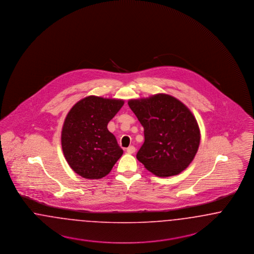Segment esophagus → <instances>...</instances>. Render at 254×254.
Here are the masks:
<instances>
[{
    "label": "esophagus",
    "instance_id": "34e87169",
    "mask_svg": "<svg viewBox=\"0 0 254 254\" xmlns=\"http://www.w3.org/2000/svg\"><path fill=\"white\" fill-rule=\"evenodd\" d=\"M126 151H127V153H128V154H133V153L135 152V148H134L133 146H130V147H128V148H127V150H126Z\"/></svg>",
    "mask_w": 254,
    "mask_h": 254
}]
</instances>
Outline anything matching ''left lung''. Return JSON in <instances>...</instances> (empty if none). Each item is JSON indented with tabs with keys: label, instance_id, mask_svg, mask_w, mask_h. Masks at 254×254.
<instances>
[{
	"label": "left lung",
	"instance_id": "1",
	"mask_svg": "<svg viewBox=\"0 0 254 254\" xmlns=\"http://www.w3.org/2000/svg\"><path fill=\"white\" fill-rule=\"evenodd\" d=\"M144 128L136 158L156 177L177 176L198 151L200 130L192 113L177 98L155 94L128 101Z\"/></svg>",
	"mask_w": 254,
	"mask_h": 254
}]
</instances>
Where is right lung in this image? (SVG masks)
I'll list each match as a JSON object with an SVG mask.
<instances>
[{
    "label": "right lung",
    "instance_id": "obj_1",
    "mask_svg": "<svg viewBox=\"0 0 254 254\" xmlns=\"http://www.w3.org/2000/svg\"><path fill=\"white\" fill-rule=\"evenodd\" d=\"M124 104L123 99L88 96L70 109L62 129L67 163L83 178L107 176L123 151L107 125Z\"/></svg>",
    "mask_w": 254,
    "mask_h": 254
}]
</instances>
